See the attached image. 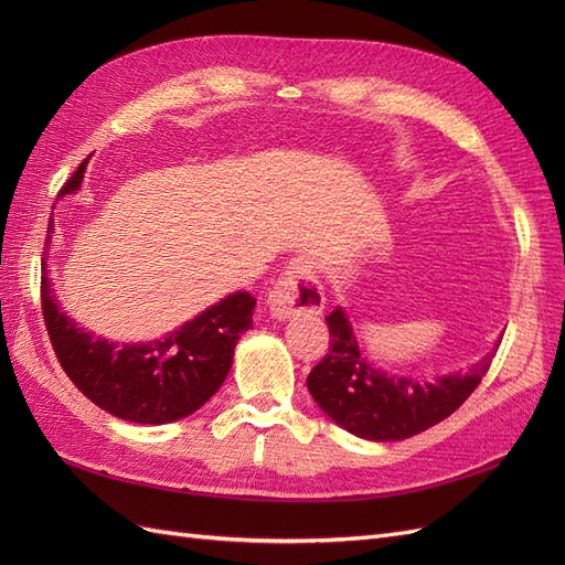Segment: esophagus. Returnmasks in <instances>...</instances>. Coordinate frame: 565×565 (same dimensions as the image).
<instances>
[{"label": "esophagus", "instance_id": "34e87169", "mask_svg": "<svg viewBox=\"0 0 565 565\" xmlns=\"http://www.w3.org/2000/svg\"><path fill=\"white\" fill-rule=\"evenodd\" d=\"M324 303L322 285L318 282L311 259L299 256L289 262L276 287L268 292L266 306L276 320H285L297 313H320Z\"/></svg>", "mask_w": 565, "mask_h": 565}]
</instances>
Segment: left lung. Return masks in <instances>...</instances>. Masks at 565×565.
Returning a JSON list of instances; mask_svg holds the SVG:
<instances>
[{"instance_id":"left-lung-1","label":"left lung","mask_w":565,"mask_h":565,"mask_svg":"<svg viewBox=\"0 0 565 565\" xmlns=\"http://www.w3.org/2000/svg\"><path fill=\"white\" fill-rule=\"evenodd\" d=\"M330 351L311 370L306 386L313 401L341 429L365 440H403L450 417L481 384L502 337L465 374L413 380L374 367L358 344L344 309L328 316Z\"/></svg>"}]
</instances>
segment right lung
I'll return each mask as SVG.
<instances>
[{"label":"right lung","mask_w":565,"mask_h":565,"mask_svg":"<svg viewBox=\"0 0 565 565\" xmlns=\"http://www.w3.org/2000/svg\"><path fill=\"white\" fill-rule=\"evenodd\" d=\"M84 169L87 160L61 188V198L79 191ZM254 306L249 292H233L162 339L117 344L58 309L42 259V311L61 367L94 405L134 424H169L207 403L226 380L237 339L252 328Z\"/></svg>","instance_id":"add662e5"}]
</instances>
